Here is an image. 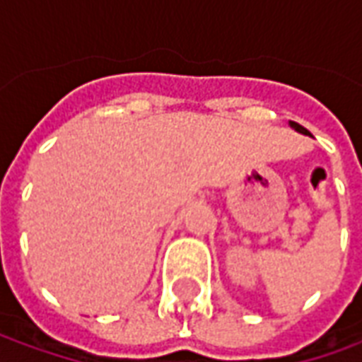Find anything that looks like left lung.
<instances>
[{
    "mask_svg": "<svg viewBox=\"0 0 362 362\" xmlns=\"http://www.w3.org/2000/svg\"><path fill=\"white\" fill-rule=\"evenodd\" d=\"M291 127H293V129H295V131H299V133L310 134V133H308V131H307V129H305V127L299 125V123H295V121H291Z\"/></svg>",
    "mask_w": 362,
    "mask_h": 362,
    "instance_id": "left-lung-1",
    "label": "left lung"
}]
</instances>
